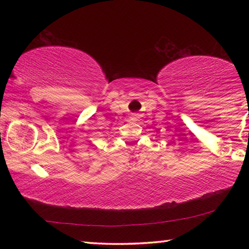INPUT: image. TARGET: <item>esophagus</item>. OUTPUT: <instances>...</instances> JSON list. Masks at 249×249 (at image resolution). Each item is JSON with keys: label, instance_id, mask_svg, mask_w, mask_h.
<instances>
[{"label": "esophagus", "instance_id": "34e87169", "mask_svg": "<svg viewBox=\"0 0 249 249\" xmlns=\"http://www.w3.org/2000/svg\"><path fill=\"white\" fill-rule=\"evenodd\" d=\"M138 119H140V115L136 114V113H134V114H132V116H130V121H138Z\"/></svg>", "mask_w": 249, "mask_h": 249}]
</instances>
